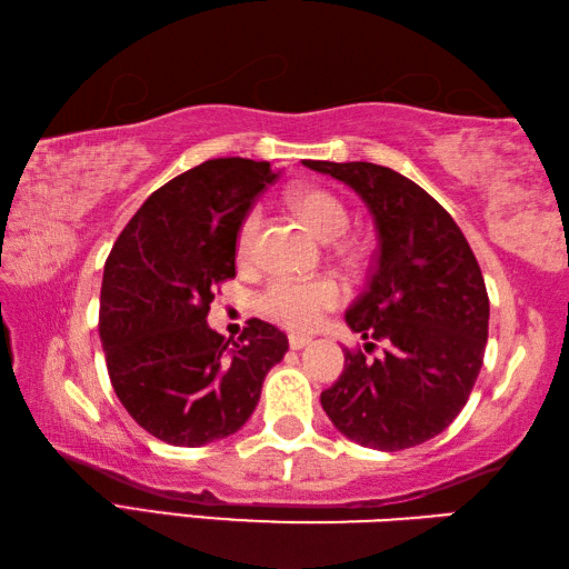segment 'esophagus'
Masks as SVG:
<instances>
[{
  "mask_svg": "<svg viewBox=\"0 0 569 569\" xmlns=\"http://www.w3.org/2000/svg\"><path fill=\"white\" fill-rule=\"evenodd\" d=\"M312 340L305 335H290V350H302V347L310 345Z\"/></svg>",
  "mask_w": 569,
  "mask_h": 569,
  "instance_id": "obj_1",
  "label": "esophagus"
}]
</instances>
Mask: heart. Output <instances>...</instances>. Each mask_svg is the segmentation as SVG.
<instances>
[{"instance_id": "obj_1", "label": "heart", "mask_w": 569, "mask_h": 569, "mask_svg": "<svg viewBox=\"0 0 569 569\" xmlns=\"http://www.w3.org/2000/svg\"><path fill=\"white\" fill-rule=\"evenodd\" d=\"M290 204L295 214L312 229V232L332 242L342 237L350 227V214L345 204L327 189L305 187L290 194ZM259 234V214L249 212L237 232V257L242 262H249L257 247ZM342 302V287L332 277H317L307 282L297 279H272L257 295V310L267 320L287 327V330H310L320 317Z\"/></svg>"}]
</instances>
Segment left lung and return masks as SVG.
I'll return each instance as SVG.
<instances>
[{"instance_id": "left-lung-1", "label": "left lung", "mask_w": 569, "mask_h": 569, "mask_svg": "<svg viewBox=\"0 0 569 569\" xmlns=\"http://www.w3.org/2000/svg\"><path fill=\"white\" fill-rule=\"evenodd\" d=\"M305 167L352 187L377 227L367 290L347 310L350 330L382 342L380 357L345 352L322 407L345 437L397 452L450 427L480 375L490 300L482 269L447 209L412 179L372 162Z\"/></svg>"}]
</instances>
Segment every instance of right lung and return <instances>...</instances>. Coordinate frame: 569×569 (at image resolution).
<instances>
[{
  "label": "right lung",
  "instance_id": "1",
  "mask_svg": "<svg viewBox=\"0 0 569 569\" xmlns=\"http://www.w3.org/2000/svg\"><path fill=\"white\" fill-rule=\"evenodd\" d=\"M274 177L269 162L207 159L149 194L107 257L99 337L109 380L132 420L167 445L234 435L290 347L262 320L232 345L207 325L214 290L237 272L239 224Z\"/></svg>",
  "mask_w": 569,
  "mask_h": 569
}]
</instances>
